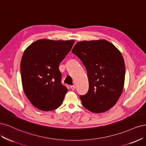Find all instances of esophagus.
<instances>
[{
    "instance_id": "34e87169",
    "label": "esophagus",
    "mask_w": 146,
    "mask_h": 146,
    "mask_svg": "<svg viewBox=\"0 0 146 146\" xmlns=\"http://www.w3.org/2000/svg\"><path fill=\"white\" fill-rule=\"evenodd\" d=\"M70 88H71L72 90H75V86H70Z\"/></svg>"
}]
</instances>
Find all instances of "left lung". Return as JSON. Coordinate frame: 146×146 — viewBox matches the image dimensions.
<instances>
[{
    "label": "left lung",
    "mask_w": 146,
    "mask_h": 146,
    "mask_svg": "<svg viewBox=\"0 0 146 146\" xmlns=\"http://www.w3.org/2000/svg\"><path fill=\"white\" fill-rule=\"evenodd\" d=\"M72 52L81 59L88 79L87 93L79 96L82 106L93 113L113 106L123 92L125 64L120 51L106 40L81 41Z\"/></svg>",
    "instance_id": "8db88e82"
}]
</instances>
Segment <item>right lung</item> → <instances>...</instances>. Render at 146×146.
Masks as SVG:
<instances>
[{"label": "right lung", "instance_id": "add662e5", "mask_svg": "<svg viewBox=\"0 0 146 146\" xmlns=\"http://www.w3.org/2000/svg\"><path fill=\"white\" fill-rule=\"evenodd\" d=\"M74 42L73 40L40 39L25 50L21 62L22 87L37 109L53 110L62 104L68 89L61 83L59 66Z\"/></svg>", "mask_w": 146, "mask_h": 146}]
</instances>
